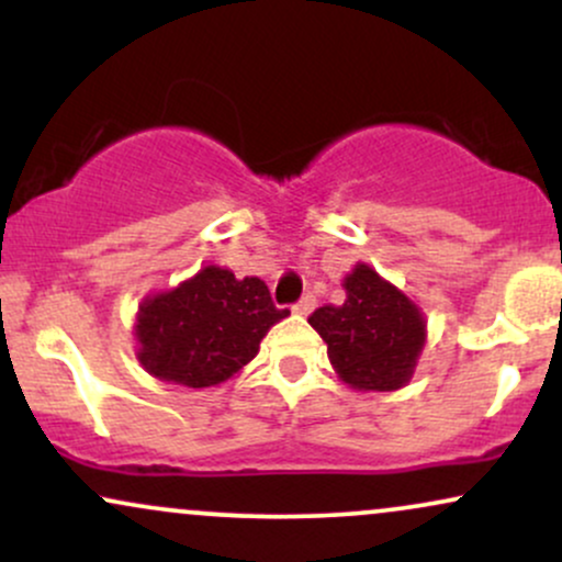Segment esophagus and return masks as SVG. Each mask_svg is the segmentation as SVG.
<instances>
[{
	"mask_svg": "<svg viewBox=\"0 0 562 562\" xmlns=\"http://www.w3.org/2000/svg\"><path fill=\"white\" fill-rule=\"evenodd\" d=\"M314 306H317V299H314L312 293H306L299 303H295L293 312H295V314H303V317H308V314L314 312Z\"/></svg>",
	"mask_w": 562,
	"mask_h": 562,
	"instance_id": "34e87169",
	"label": "esophagus"
}]
</instances>
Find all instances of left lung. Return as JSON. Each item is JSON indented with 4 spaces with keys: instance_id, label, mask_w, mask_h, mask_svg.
Masks as SVG:
<instances>
[{
    "instance_id": "8db88e82",
    "label": "left lung",
    "mask_w": 562,
    "mask_h": 562,
    "mask_svg": "<svg viewBox=\"0 0 562 562\" xmlns=\"http://www.w3.org/2000/svg\"><path fill=\"white\" fill-rule=\"evenodd\" d=\"M344 290L340 306H322L308 317L327 344L333 370L353 391L404 389L428 338L420 306L370 263H357Z\"/></svg>"
}]
</instances>
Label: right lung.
Segmentation results:
<instances>
[{
  "label": "right lung",
  "mask_w": 562,
  "mask_h": 562,
  "mask_svg": "<svg viewBox=\"0 0 562 562\" xmlns=\"http://www.w3.org/2000/svg\"><path fill=\"white\" fill-rule=\"evenodd\" d=\"M288 314L259 277L237 280L209 263L177 288L142 299L134 322L137 359L164 383L214 389L259 353L263 335Z\"/></svg>",
  "instance_id": "obj_1"
}]
</instances>
